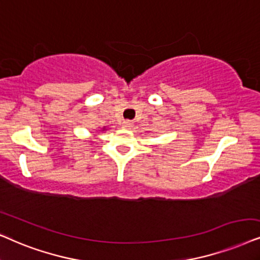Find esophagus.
<instances>
[{
  "mask_svg": "<svg viewBox=\"0 0 260 260\" xmlns=\"http://www.w3.org/2000/svg\"><path fill=\"white\" fill-rule=\"evenodd\" d=\"M133 127V123L131 121H123L122 122V128L123 129H131Z\"/></svg>",
  "mask_w": 260,
  "mask_h": 260,
  "instance_id": "esophagus-1",
  "label": "esophagus"
}]
</instances>
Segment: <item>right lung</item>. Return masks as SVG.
<instances>
[{"label":"right lung","instance_id":"1","mask_svg":"<svg viewBox=\"0 0 260 260\" xmlns=\"http://www.w3.org/2000/svg\"><path fill=\"white\" fill-rule=\"evenodd\" d=\"M102 131H106V127H104V128H103V129H102Z\"/></svg>","mask_w":260,"mask_h":260}]
</instances>
